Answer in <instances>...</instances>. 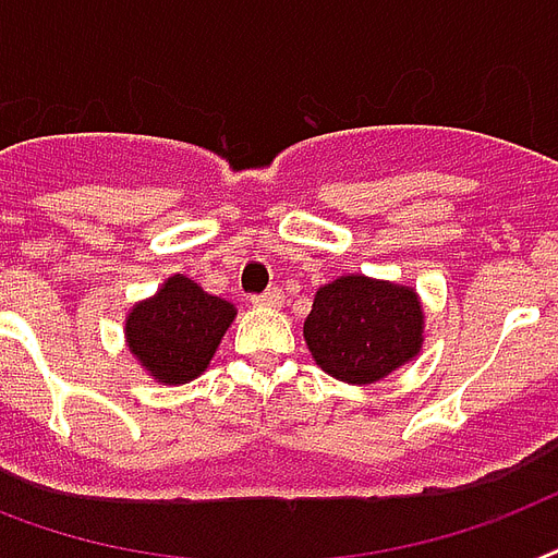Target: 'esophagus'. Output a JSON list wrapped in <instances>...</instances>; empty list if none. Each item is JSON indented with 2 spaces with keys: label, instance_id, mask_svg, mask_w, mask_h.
I'll use <instances>...</instances> for the list:
<instances>
[{
  "label": "esophagus",
  "instance_id": "esophagus-1",
  "mask_svg": "<svg viewBox=\"0 0 558 558\" xmlns=\"http://www.w3.org/2000/svg\"><path fill=\"white\" fill-rule=\"evenodd\" d=\"M248 301L257 306H280L283 304V292L278 287H271L266 292H260V295H248Z\"/></svg>",
  "mask_w": 558,
  "mask_h": 558
}]
</instances>
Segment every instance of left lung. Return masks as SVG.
Returning a JSON list of instances; mask_svg holds the SVG:
<instances>
[{"label": "left lung", "mask_w": 558, "mask_h": 558, "mask_svg": "<svg viewBox=\"0 0 558 558\" xmlns=\"http://www.w3.org/2000/svg\"><path fill=\"white\" fill-rule=\"evenodd\" d=\"M304 339L322 371L371 385L420 353L423 310L414 289L348 275L318 289Z\"/></svg>", "instance_id": "obj_1"}]
</instances>
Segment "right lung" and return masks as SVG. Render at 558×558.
Here are the masks:
<instances>
[{
  "mask_svg": "<svg viewBox=\"0 0 558 558\" xmlns=\"http://www.w3.org/2000/svg\"><path fill=\"white\" fill-rule=\"evenodd\" d=\"M231 322L234 306L228 301L202 292L185 275H173L159 295L130 313L126 341L156 379L185 385L208 367Z\"/></svg>",
  "mask_w": 558,
  "mask_h": 558,
  "instance_id": "add662e5",
  "label": "right lung"
}]
</instances>
